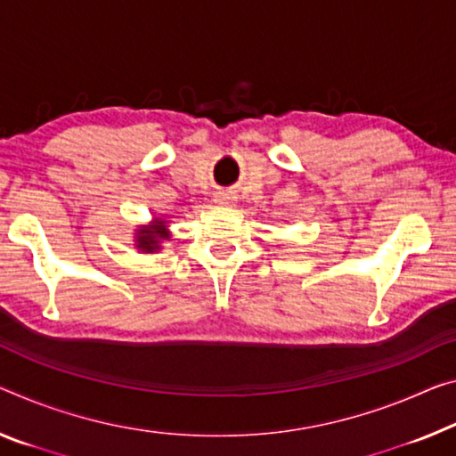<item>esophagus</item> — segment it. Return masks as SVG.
<instances>
[{"label": "esophagus", "instance_id": "1", "mask_svg": "<svg viewBox=\"0 0 456 456\" xmlns=\"http://www.w3.org/2000/svg\"><path fill=\"white\" fill-rule=\"evenodd\" d=\"M216 201H218V204L228 206V204H232L234 198H232V195H230V193H220V195H218V200H216Z\"/></svg>", "mask_w": 456, "mask_h": 456}]
</instances>
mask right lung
Wrapping results in <instances>:
<instances>
[{"instance_id":"right-lung-1","label":"right lung","mask_w":456,"mask_h":456,"mask_svg":"<svg viewBox=\"0 0 456 456\" xmlns=\"http://www.w3.org/2000/svg\"><path fill=\"white\" fill-rule=\"evenodd\" d=\"M169 230L165 226V220H155L149 226H140L136 230V248L142 252H155L160 248V242L169 238Z\"/></svg>"}]
</instances>
